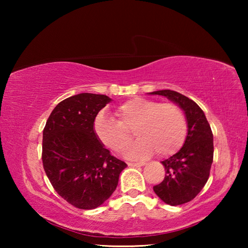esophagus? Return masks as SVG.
Segmentation results:
<instances>
[{"label":"esophagus","instance_id":"obj_1","mask_svg":"<svg viewBox=\"0 0 248 248\" xmlns=\"http://www.w3.org/2000/svg\"><path fill=\"white\" fill-rule=\"evenodd\" d=\"M145 163L144 162H139V163H128V166L130 167H140V166H144Z\"/></svg>","mask_w":248,"mask_h":248}]
</instances>
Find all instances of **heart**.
I'll use <instances>...</instances> for the list:
<instances>
[{
	"instance_id": "1",
	"label": "heart",
	"mask_w": 248,
	"mask_h": 248,
	"mask_svg": "<svg viewBox=\"0 0 248 248\" xmlns=\"http://www.w3.org/2000/svg\"><path fill=\"white\" fill-rule=\"evenodd\" d=\"M115 115L117 120L104 112L97 115L93 127L95 136L109 150L123 153L132 140L133 131L140 139L128 150L130 158H146L155 150L161 156H169L186 140V117L173 103L133 97L120 104Z\"/></svg>"
}]
</instances>
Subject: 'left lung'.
<instances>
[{"mask_svg": "<svg viewBox=\"0 0 248 248\" xmlns=\"http://www.w3.org/2000/svg\"><path fill=\"white\" fill-rule=\"evenodd\" d=\"M165 96L185 112L187 137L183 148L164 159L165 177L153 187L159 199L170 205L189 202L199 194L209 178L213 162V134L204 112L194 100L175 91L163 90L150 93Z\"/></svg>", "mask_w": 248, "mask_h": 248, "instance_id": "obj_1", "label": "left lung"}]
</instances>
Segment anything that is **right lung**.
I'll return each instance as SVG.
<instances>
[{
  "mask_svg": "<svg viewBox=\"0 0 248 248\" xmlns=\"http://www.w3.org/2000/svg\"><path fill=\"white\" fill-rule=\"evenodd\" d=\"M106 95L81 93L59 103L43 134V164L59 195L78 209L103 204L127 164L112 156L94 132V120Z\"/></svg>",
  "mask_w": 248,
  "mask_h": 248,
  "instance_id": "right-lung-1",
  "label": "right lung"
}]
</instances>
